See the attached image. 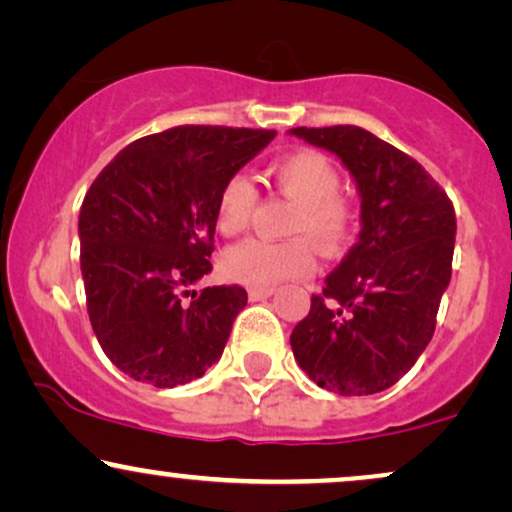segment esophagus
<instances>
[{
	"mask_svg": "<svg viewBox=\"0 0 512 512\" xmlns=\"http://www.w3.org/2000/svg\"><path fill=\"white\" fill-rule=\"evenodd\" d=\"M274 295V288H250L248 291V298L252 303H260V300H267Z\"/></svg>",
	"mask_w": 512,
	"mask_h": 512,
	"instance_id": "esophagus-1",
	"label": "esophagus"
}]
</instances>
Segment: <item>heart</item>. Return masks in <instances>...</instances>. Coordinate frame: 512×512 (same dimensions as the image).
Listing matches in <instances>:
<instances>
[{
    "mask_svg": "<svg viewBox=\"0 0 512 512\" xmlns=\"http://www.w3.org/2000/svg\"><path fill=\"white\" fill-rule=\"evenodd\" d=\"M274 186L295 209L288 219L286 243L243 240L224 250L219 257L221 276L231 283L250 288H269L286 279L307 276L315 269V252L310 242L324 255H336L353 236V207L338 195L341 176L334 162L315 150H298L276 159L269 166ZM255 207V190L243 176L224 183L214 207V224L221 236L231 238L248 229Z\"/></svg>",
    "mask_w": 512,
    "mask_h": 512,
    "instance_id": "heart-1",
    "label": "heart"
}]
</instances>
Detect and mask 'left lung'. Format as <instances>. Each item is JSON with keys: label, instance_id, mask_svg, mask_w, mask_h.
Listing matches in <instances>:
<instances>
[{"label": "left lung", "instance_id": "1", "mask_svg": "<svg viewBox=\"0 0 512 512\" xmlns=\"http://www.w3.org/2000/svg\"><path fill=\"white\" fill-rule=\"evenodd\" d=\"M341 159L360 195V236L293 329L300 369L338 396L386 391L434 336L451 283L455 209L422 164L357 126L291 128Z\"/></svg>", "mask_w": 512, "mask_h": 512}]
</instances>
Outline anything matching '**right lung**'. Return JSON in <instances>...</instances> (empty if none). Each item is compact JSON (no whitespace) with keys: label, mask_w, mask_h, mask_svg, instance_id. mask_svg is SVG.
I'll list each match as a JSON object with an SVG mask.
<instances>
[{"label":"right lung","mask_w":512,"mask_h":512,"mask_svg":"<svg viewBox=\"0 0 512 512\" xmlns=\"http://www.w3.org/2000/svg\"><path fill=\"white\" fill-rule=\"evenodd\" d=\"M274 135L169 128L123 147L90 186L78 214L88 315L104 355L131 379L174 389L224 353L248 293L190 288L212 272L219 190Z\"/></svg>","instance_id":"1"}]
</instances>
